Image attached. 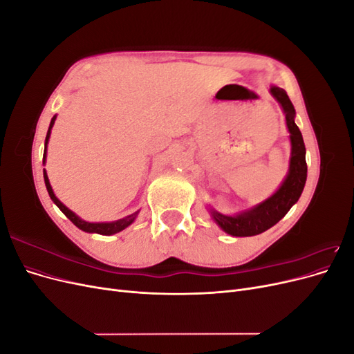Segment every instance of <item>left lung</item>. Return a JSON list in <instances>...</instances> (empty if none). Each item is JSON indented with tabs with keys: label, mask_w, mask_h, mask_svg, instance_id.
Segmentation results:
<instances>
[{
	"label": "left lung",
	"mask_w": 354,
	"mask_h": 354,
	"mask_svg": "<svg viewBox=\"0 0 354 354\" xmlns=\"http://www.w3.org/2000/svg\"><path fill=\"white\" fill-rule=\"evenodd\" d=\"M270 94L281 104L285 113L286 128L289 131V142H291V156H289V168L282 185L272 196L264 199L257 205L243 209L233 216L218 212L209 207L212 220L218 224V227L232 236H255L270 229L282 220L285 214L291 209L294 203L303 194L307 180V164H306V146L301 131L295 124V109L289 100L283 88L270 85Z\"/></svg>",
	"instance_id": "8db88e82"
}]
</instances>
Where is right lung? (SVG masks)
Returning a JSON list of instances; mask_svg holds the SVG:
<instances>
[{
  "label": "right lung",
  "mask_w": 354,
  "mask_h": 354,
  "mask_svg": "<svg viewBox=\"0 0 354 354\" xmlns=\"http://www.w3.org/2000/svg\"><path fill=\"white\" fill-rule=\"evenodd\" d=\"M56 116L55 115L51 118V122H50V127H48V131H47V137H46V143H44V158H42V164H46V158H47V145H48V140H50V134H51V128L53 125H55V121H56ZM44 181H46V187H47V192L48 195L51 198V201L56 203V205L59 207V209L65 214V216L77 226L78 229H81L82 232H87V233H99V234H104V236H111V234H115L118 232H121L124 229H127L130 224L134 223V220L137 218L138 212H140V209L130 214V216H127L124 218H120L116 221H103V223H90V221H85L82 220L81 217H78L77 214H75L73 211H71L65 203H62L59 201V198L55 195V192H53V187L50 185V180H48V176H47V171L44 169Z\"/></svg>",
  "instance_id": "right-lung-1"
}]
</instances>
